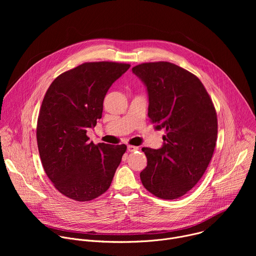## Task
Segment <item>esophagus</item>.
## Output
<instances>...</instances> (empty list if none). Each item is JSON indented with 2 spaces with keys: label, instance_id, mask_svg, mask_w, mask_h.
I'll return each instance as SVG.
<instances>
[{
  "label": "esophagus",
  "instance_id": "1",
  "mask_svg": "<svg viewBox=\"0 0 256 256\" xmlns=\"http://www.w3.org/2000/svg\"><path fill=\"white\" fill-rule=\"evenodd\" d=\"M138 150V147H136V146H132V144L128 146V152H136Z\"/></svg>",
  "mask_w": 256,
  "mask_h": 256
}]
</instances>
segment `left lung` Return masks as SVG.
Segmentation results:
<instances>
[{
	"label": "left lung",
	"instance_id": "1",
	"mask_svg": "<svg viewBox=\"0 0 256 256\" xmlns=\"http://www.w3.org/2000/svg\"><path fill=\"white\" fill-rule=\"evenodd\" d=\"M132 70L147 87L151 122L166 132L162 148L142 149L147 157L142 184L157 198L176 200L198 184L210 162L218 134L214 106L200 80L172 62H144Z\"/></svg>",
	"mask_w": 256,
	"mask_h": 256
}]
</instances>
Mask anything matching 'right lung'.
Wrapping results in <instances>:
<instances>
[{"label":"right lung","instance_id":"right-lung-1","mask_svg":"<svg viewBox=\"0 0 256 256\" xmlns=\"http://www.w3.org/2000/svg\"><path fill=\"white\" fill-rule=\"evenodd\" d=\"M130 64L84 62L68 70L48 87L38 120L36 138L44 169L64 196L89 202L112 184L126 144H95L87 130L101 118L104 97Z\"/></svg>","mask_w":256,"mask_h":256}]
</instances>
